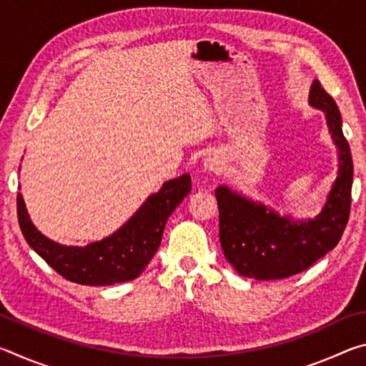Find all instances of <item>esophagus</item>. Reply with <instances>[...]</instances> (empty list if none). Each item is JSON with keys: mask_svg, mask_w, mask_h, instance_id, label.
<instances>
[{"mask_svg": "<svg viewBox=\"0 0 366 366\" xmlns=\"http://www.w3.org/2000/svg\"><path fill=\"white\" fill-rule=\"evenodd\" d=\"M203 164H205V168L208 171H213V172H219L222 169V166H224L221 157H218V154H216V153L207 154L205 159H203Z\"/></svg>", "mask_w": 366, "mask_h": 366, "instance_id": "1", "label": "esophagus"}]
</instances>
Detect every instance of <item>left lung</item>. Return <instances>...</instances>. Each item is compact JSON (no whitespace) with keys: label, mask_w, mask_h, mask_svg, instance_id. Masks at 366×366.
<instances>
[{"label":"left lung","mask_w":366,"mask_h":366,"mask_svg":"<svg viewBox=\"0 0 366 366\" xmlns=\"http://www.w3.org/2000/svg\"><path fill=\"white\" fill-rule=\"evenodd\" d=\"M310 104L325 111L331 137L337 147L339 169L326 205L313 219H292L257 203L226 185L214 190L219 208V240L229 263L240 276L258 281L284 280L308 269L339 244L350 214V147L342 134L336 102L313 80Z\"/></svg>","instance_id":"left-lung-1"}]
</instances>
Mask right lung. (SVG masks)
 I'll return each instance as SVG.
<instances>
[{
	"label": "right lung",
	"mask_w": 366,
	"mask_h": 366,
	"mask_svg": "<svg viewBox=\"0 0 366 366\" xmlns=\"http://www.w3.org/2000/svg\"><path fill=\"white\" fill-rule=\"evenodd\" d=\"M190 190L189 174L164 182L114 234L85 247L61 245L45 237L30 221L21 194L17 218L27 244L58 274L84 286H113L140 276L158 250L166 221Z\"/></svg>",
	"instance_id": "obj_1"
}]
</instances>
